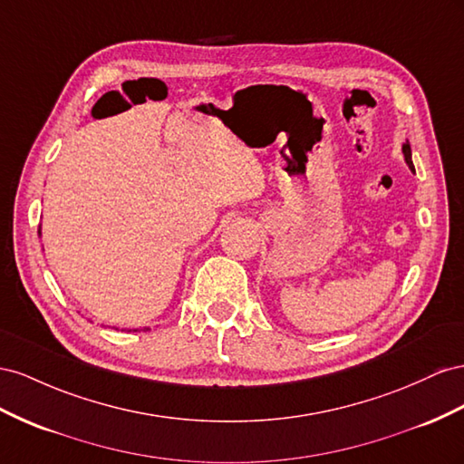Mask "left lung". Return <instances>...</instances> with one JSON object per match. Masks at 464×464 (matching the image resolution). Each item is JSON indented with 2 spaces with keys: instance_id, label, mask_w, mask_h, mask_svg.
Listing matches in <instances>:
<instances>
[{
  "instance_id": "1",
  "label": "left lung",
  "mask_w": 464,
  "mask_h": 464,
  "mask_svg": "<svg viewBox=\"0 0 464 464\" xmlns=\"http://www.w3.org/2000/svg\"><path fill=\"white\" fill-rule=\"evenodd\" d=\"M402 153H404V159H406V165L414 170V163H412V150H410V143H408V141L402 145Z\"/></svg>"
}]
</instances>
